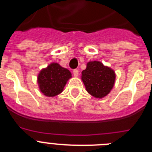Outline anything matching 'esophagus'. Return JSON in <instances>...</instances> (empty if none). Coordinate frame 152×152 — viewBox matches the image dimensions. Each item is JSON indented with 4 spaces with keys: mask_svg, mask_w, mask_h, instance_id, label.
Wrapping results in <instances>:
<instances>
[{
    "mask_svg": "<svg viewBox=\"0 0 152 152\" xmlns=\"http://www.w3.org/2000/svg\"><path fill=\"white\" fill-rule=\"evenodd\" d=\"M73 75L75 77H77L78 76V70L77 69H75L73 71Z\"/></svg>",
    "mask_w": 152,
    "mask_h": 152,
    "instance_id": "34e87169",
    "label": "esophagus"
}]
</instances>
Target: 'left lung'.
<instances>
[{
    "label": "left lung",
    "mask_w": 152,
    "mask_h": 152,
    "mask_svg": "<svg viewBox=\"0 0 152 152\" xmlns=\"http://www.w3.org/2000/svg\"><path fill=\"white\" fill-rule=\"evenodd\" d=\"M81 80L89 94L101 99L113 88L116 73L100 61H91L87 63V68L81 72Z\"/></svg>",
    "instance_id": "8db88e82"
}]
</instances>
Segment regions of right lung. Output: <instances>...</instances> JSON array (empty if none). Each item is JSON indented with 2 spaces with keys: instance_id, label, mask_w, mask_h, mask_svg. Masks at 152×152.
<instances>
[{
  "instance_id": "obj_1",
  "label": "right lung",
  "mask_w": 152,
  "mask_h": 152,
  "mask_svg": "<svg viewBox=\"0 0 152 152\" xmlns=\"http://www.w3.org/2000/svg\"><path fill=\"white\" fill-rule=\"evenodd\" d=\"M72 73L57 62L49 64L39 72L37 76L39 91L45 96L53 97L60 94L68 80L72 78Z\"/></svg>"
}]
</instances>
